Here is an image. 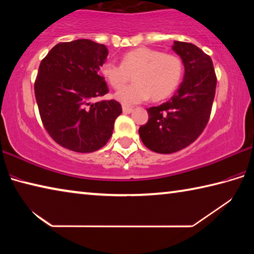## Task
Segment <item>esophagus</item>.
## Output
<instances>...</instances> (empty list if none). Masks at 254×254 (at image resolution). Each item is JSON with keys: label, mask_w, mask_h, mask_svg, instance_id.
Returning a JSON list of instances; mask_svg holds the SVG:
<instances>
[{"label": "esophagus", "mask_w": 254, "mask_h": 254, "mask_svg": "<svg viewBox=\"0 0 254 254\" xmlns=\"http://www.w3.org/2000/svg\"><path fill=\"white\" fill-rule=\"evenodd\" d=\"M122 111H123V113L128 114V113H131L133 109H132V107H128V106H122Z\"/></svg>", "instance_id": "1"}]
</instances>
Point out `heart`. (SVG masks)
Masks as SVG:
<instances>
[{
	"mask_svg": "<svg viewBox=\"0 0 254 254\" xmlns=\"http://www.w3.org/2000/svg\"><path fill=\"white\" fill-rule=\"evenodd\" d=\"M100 71L114 89L123 87L132 75L135 83L120 90L115 98L124 105H133L150 96L162 101L173 95L183 79L184 62L178 55L140 47L124 54L121 64L105 62Z\"/></svg>",
	"mask_w": 254,
	"mask_h": 254,
	"instance_id": "b5f03b06",
	"label": "heart"
}]
</instances>
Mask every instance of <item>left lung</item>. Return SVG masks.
<instances>
[{"mask_svg":"<svg viewBox=\"0 0 254 254\" xmlns=\"http://www.w3.org/2000/svg\"><path fill=\"white\" fill-rule=\"evenodd\" d=\"M173 49L184 62V81L170 101L147 109L149 120L139 128L143 144L157 153L177 152L201 134L216 89L217 78L208 55L183 41H175Z\"/></svg>","mask_w":254,"mask_h":254,"instance_id":"obj_1","label":"left lung"}]
</instances>
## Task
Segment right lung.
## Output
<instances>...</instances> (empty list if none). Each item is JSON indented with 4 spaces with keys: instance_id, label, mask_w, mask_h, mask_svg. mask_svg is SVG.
I'll list each match as a JSON object with an SVG mask.
<instances>
[{
    "instance_id": "1",
    "label": "right lung",
    "mask_w": 254,
    "mask_h": 254,
    "mask_svg": "<svg viewBox=\"0 0 254 254\" xmlns=\"http://www.w3.org/2000/svg\"><path fill=\"white\" fill-rule=\"evenodd\" d=\"M109 51L88 39L60 42L41 60L34 95L42 124L55 142L75 152L104 147L122 113L115 100L92 103L109 92L100 76Z\"/></svg>"
}]
</instances>
